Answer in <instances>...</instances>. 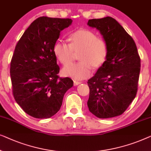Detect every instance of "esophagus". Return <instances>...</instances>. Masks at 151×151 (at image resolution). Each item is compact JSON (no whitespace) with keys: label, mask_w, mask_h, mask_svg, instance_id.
Masks as SVG:
<instances>
[{"label":"esophagus","mask_w":151,"mask_h":151,"mask_svg":"<svg viewBox=\"0 0 151 151\" xmlns=\"http://www.w3.org/2000/svg\"><path fill=\"white\" fill-rule=\"evenodd\" d=\"M81 83L79 82V81H74V86H78V85H79Z\"/></svg>","instance_id":"obj_1"}]
</instances>
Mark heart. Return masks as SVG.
Wrapping results in <instances>:
<instances>
[{"label": "heart", "mask_w": 151, "mask_h": 151, "mask_svg": "<svg viewBox=\"0 0 151 151\" xmlns=\"http://www.w3.org/2000/svg\"><path fill=\"white\" fill-rule=\"evenodd\" d=\"M70 44L57 42L53 46V53L59 62L66 65L78 51L77 63L65 65L61 70L63 75L75 80L89 78L92 74V66L99 68L105 62L109 52L106 40L88 29H79L70 35Z\"/></svg>", "instance_id": "obj_1"}]
</instances>
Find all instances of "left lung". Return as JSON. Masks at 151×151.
Returning <instances> with one entry per match:
<instances>
[{"label":"left lung","mask_w":151,"mask_h":151,"mask_svg":"<svg viewBox=\"0 0 151 151\" xmlns=\"http://www.w3.org/2000/svg\"><path fill=\"white\" fill-rule=\"evenodd\" d=\"M107 41L109 52L105 62L88 80V106L99 118L120 116L136 96L140 57L134 40L111 17L89 20Z\"/></svg>","instance_id":"left-lung-1"}]
</instances>
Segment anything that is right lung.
<instances>
[{"label":"right lung","instance_id":"1","mask_svg":"<svg viewBox=\"0 0 151 151\" xmlns=\"http://www.w3.org/2000/svg\"><path fill=\"white\" fill-rule=\"evenodd\" d=\"M72 19L40 17L20 37L13 55L10 75L13 94L25 113L35 118L57 114L65 93L73 86L70 78L58 76L53 46Z\"/></svg>","mask_w":151,"mask_h":151}]
</instances>
